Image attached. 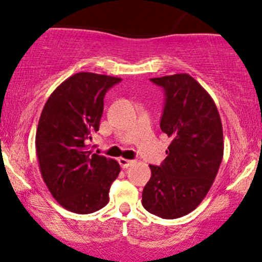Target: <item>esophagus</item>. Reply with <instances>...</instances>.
I'll return each mask as SVG.
<instances>
[{
	"mask_svg": "<svg viewBox=\"0 0 262 262\" xmlns=\"http://www.w3.org/2000/svg\"><path fill=\"white\" fill-rule=\"evenodd\" d=\"M119 164L122 166L123 168H128L130 166H133L134 163H136V161H133V159H125V158H119Z\"/></svg>",
	"mask_w": 262,
	"mask_h": 262,
	"instance_id": "esophagus-1",
	"label": "esophagus"
}]
</instances>
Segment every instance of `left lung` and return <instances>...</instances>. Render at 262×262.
<instances>
[{
  "mask_svg": "<svg viewBox=\"0 0 262 262\" xmlns=\"http://www.w3.org/2000/svg\"><path fill=\"white\" fill-rule=\"evenodd\" d=\"M163 88L161 129L170 142L161 166L142 193V205L152 214L173 220L186 216L210 191L224 157V132L211 95L188 74L153 78Z\"/></svg>",
  "mask_w": 262,
  "mask_h": 262,
  "instance_id": "obj_1",
  "label": "left lung"
}]
</instances>
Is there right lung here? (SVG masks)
Listing matches in <instances>:
<instances>
[{"label": "right lung", "mask_w": 262, "mask_h": 262, "mask_svg": "<svg viewBox=\"0 0 262 262\" xmlns=\"http://www.w3.org/2000/svg\"><path fill=\"white\" fill-rule=\"evenodd\" d=\"M122 79L78 73L49 96L36 130V154L52 197L75 213L86 214L109 202V189L120 172L114 159L88 150L99 130L106 92Z\"/></svg>", "instance_id": "1"}]
</instances>
